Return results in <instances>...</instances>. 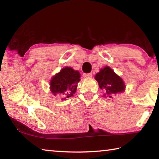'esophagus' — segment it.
<instances>
[{"label":"esophagus","instance_id":"1","mask_svg":"<svg viewBox=\"0 0 159 159\" xmlns=\"http://www.w3.org/2000/svg\"><path fill=\"white\" fill-rule=\"evenodd\" d=\"M92 76H93L92 73H88V74H83V76H84L85 78H90V77H92Z\"/></svg>","mask_w":159,"mask_h":159}]
</instances>
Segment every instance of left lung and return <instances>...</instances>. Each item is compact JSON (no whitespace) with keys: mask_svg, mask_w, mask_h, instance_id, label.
I'll return each instance as SVG.
<instances>
[{"mask_svg":"<svg viewBox=\"0 0 159 159\" xmlns=\"http://www.w3.org/2000/svg\"><path fill=\"white\" fill-rule=\"evenodd\" d=\"M95 79L99 88L105 93L103 96L107 95L109 98H112L114 95L123 93L125 90L124 81L109 66L101 69L99 73L95 75Z\"/></svg>","mask_w":159,"mask_h":159,"instance_id":"8db88e82","label":"left lung"}]
</instances>
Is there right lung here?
Segmentation results:
<instances>
[{"label":"right lung","mask_w":159,"mask_h":159,"mask_svg":"<svg viewBox=\"0 0 159 159\" xmlns=\"http://www.w3.org/2000/svg\"><path fill=\"white\" fill-rule=\"evenodd\" d=\"M80 77V74L78 71L71 67H64L52 78L50 83V91L55 96L61 94L63 95L61 100H65L76 93Z\"/></svg>","instance_id":"right-lung-1"}]
</instances>
